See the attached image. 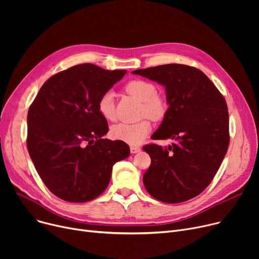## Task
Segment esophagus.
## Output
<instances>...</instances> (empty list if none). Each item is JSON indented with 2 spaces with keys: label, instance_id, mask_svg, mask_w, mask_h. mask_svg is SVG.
<instances>
[{
  "label": "esophagus",
  "instance_id": "obj_1",
  "mask_svg": "<svg viewBox=\"0 0 259 259\" xmlns=\"http://www.w3.org/2000/svg\"><path fill=\"white\" fill-rule=\"evenodd\" d=\"M130 151L131 153L135 154V153H139L141 151V148L140 147H137V146H131L130 147Z\"/></svg>",
  "mask_w": 259,
  "mask_h": 259
}]
</instances>
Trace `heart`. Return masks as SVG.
I'll return each instance as SVG.
<instances>
[{
	"mask_svg": "<svg viewBox=\"0 0 259 259\" xmlns=\"http://www.w3.org/2000/svg\"><path fill=\"white\" fill-rule=\"evenodd\" d=\"M125 90L143 102L142 112L152 120H159L164 117L168 110V105L164 98L157 94L156 86L151 81L144 79L131 80L125 86ZM98 109L100 114L107 120L115 119L114 94L111 91L104 93L99 100ZM151 131V125L148 120H142L137 124L119 122L111 127L110 135L113 140L124 142L130 145L141 144Z\"/></svg>",
	"mask_w": 259,
	"mask_h": 259,
	"instance_id": "b5f03b06",
	"label": "heart"
}]
</instances>
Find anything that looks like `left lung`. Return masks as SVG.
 I'll list each match as a JSON object with an SVG mask.
<instances>
[{"label":"left lung","instance_id":"left-lung-1","mask_svg":"<svg viewBox=\"0 0 259 259\" xmlns=\"http://www.w3.org/2000/svg\"><path fill=\"white\" fill-rule=\"evenodd\" d=\"M132 73L165 87L169 108L151 139L174 141L168 148H143L151 157L143 176L145 188L166 203L191 199L209 186L227 153L226 101L211 79L191 66L167 64Z\"/></svg>","mask_w":259,"mask_h":259}]
</instances>
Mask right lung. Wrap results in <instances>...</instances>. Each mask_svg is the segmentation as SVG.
Wrapping results in <instances>:
<instances>
[{
    "label": "right lung",
    "instance_id": "1",
    "mask_svg": "<svg viewBox=\"0 0 259 259\" xmlns=\"http://www.w3.org/2000/svg\"><path fill=\"white\" fill-rule=\"evenodd\" d=\"M126 73L79 64L39 89L27 115V148L56 196L70 202L97 198L108 187L113 165L129 156L126 143L103 139L108 122L98 109L100 98Z\"/></svg>",
    "mask_w": 259,
    "mask_h": 259
}]
</instances>
